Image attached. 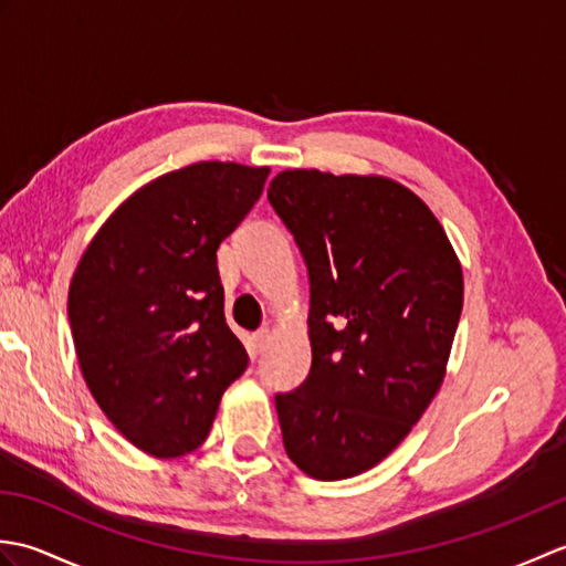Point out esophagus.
<instances>
[{
    "mask_svg": "<svg viewBox=\"0 0 566 566\" xmlns=\"http://www.w3.org/2000/svg\"><path fill=\"white\" fill-rule=\"evenodd\" d=\"M270 345V331L268 328H260L255 335H252V347H255V353H264Z\"/></svg>",
    "mask_w": 566,
    "mask_h": 566,
    "instance_id": "obj_1",
    "label": "esophagus"
}]
</instances>
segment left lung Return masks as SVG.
Instances as JSON below:
<instances>
[{"label":"left lung","mask_w":566,"mask_h":566,"mask_svg":"<svg viewBox=\"0 0 566 566\" xmlns=\"http://www.w3.org/2000/svg\"><path fill=\"white\" fill-rule=\"evenodd\" d=\"M268 199L311 292L308 377L274 396L284 450L335 482L381 462L438 394L462 268L436 216L391 179L286 170Z\"/></svg>","instance_id":"left-lung-1"}]
</instances>
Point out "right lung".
Returning a JSON list of instances; mask_svg holds the SVG:
<instances>
[{"mask_svg": "<svg viewBox=\"0 0 566 566\" xmlns=\"http://www.w3.org/2000/svg\"><path fill=\"white\" fill-rule=\"evenodd\" d=\"M268 175L213 160L158 177L112 213L72 276L67 316L84 381L143 452L197 450L248 367L226 323L216 250Z\"/></svg>", "mask_w": 566, "mask_h": 566, "instance_id": "1", "label": "right lung"}]
</instances>
